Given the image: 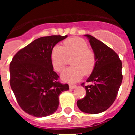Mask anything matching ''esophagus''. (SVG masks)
Here are the masks:
<instances>
[{
	"mask_svg": "<svg viewBox=\"0 0 135 135\" xmlns=\"http://www.w3.org/2000/svg\"><path fill=\"white\" fill-rule=\"evenodd\" d=\"M69 87H70V89H74V88H76V84H69Z\"/></svg>",
	"mask_w": 135,
	"mask_h": 135,
	"instance_id": "obj_1",
	"label": "esophagus"
}]
</instances>
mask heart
Instances as JSON below:
<instances>
[{
    "instance_id": "obj_1",
    "label": "heart",
    "mask_w": 135,
    "mask_h": 135,
    "mask_svg": "<svg viewBox=\"0 0 135 135\" xmlns=\"http://www.w3.org/2000/svg\"><path fill=\"white\" fill-rule=\"evenodd\" d=\"M71 67L62 74L65 81L74 82L78 81L85 75L93 71L96 64V55L89 49L86 42L80 38H72L65 40L63 46L56 45L51 51V59L53 68L57 72L64 71L68 63V58H71Z\"/></svg>"
}]
</instances>
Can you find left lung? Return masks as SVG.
Instances as JSON below:
<instances>
[{
    "label": "left lung",
    "instance_id": "left-lung-1",
    "mask_svg": "<svg viewBox=\"0 0 135 135\" xmlns=\"http://www.w3.org/2000/svg\"><path fill=\"white\" fill-rule=\"evenodd\" d=\"M96 55V64L85 85L86 96L78 100L82 112L99 114L104 112L115 100L122 81V61L118 55L109 46L92 36L86 34Z\"/></svg>",
    "mask_w": 135,
    "mask_h": 135
}]
</instances>
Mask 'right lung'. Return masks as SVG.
<instances>
[{"mask_svg": "<svg viewBox=\"0 0 135 135\" xmlns=\"http://www.w3.org/2000/svg\"><path fill=\"white\" fill-rule=\"evenodd\" d=\"M68 36H49L36 39L20 49L10 63V85L20 108L35 117L53 114L59 95L69 89L59 82L53 70L51 53L55 45Z\"/></svg>", "mask_w": 135, "mask_h": 135, "instance_id": "add662e5", "label": "right lung"}]
</instances>
